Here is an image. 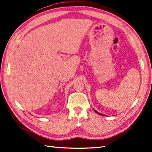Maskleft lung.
<instances>
[{
  "mask_svg": "<svg viewBox=\"0 0 152 152\" xmlns=\"http://www.w3.org/2000/svg\"><path fill=\"white\" fill-rule=\"evenodd\" d=\"M95 110V112L96 113V114H99V115H102V114H100V113H99V112H98L97 111H96V110Z\"/></svg>",
  "mask_w": 152,
  "mask_h": 152,
  "instance_id": "left-lung-1",
  "label": "left lung"
}]
</instances>
